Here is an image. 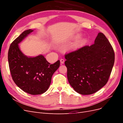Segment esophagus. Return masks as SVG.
Returning a JSON list of instances; mask_svg holds the SVG:
<instances>
[{
  "label": "esophagus",
  "instance_id": "1",
  "mask_svg": "<svg viewBox=\"0 0 123 123\" xmlns=\"http://www.w3.org/2000/svg\"><path fill=\"white\" fill-rule=\"evenodd\" d=\"M60 62H61V64H63L64 63V62H65V60L64 59H60Z\"/></svg>",
  "mask_w": 123,
  "mask_h": 123
}]
</instances>
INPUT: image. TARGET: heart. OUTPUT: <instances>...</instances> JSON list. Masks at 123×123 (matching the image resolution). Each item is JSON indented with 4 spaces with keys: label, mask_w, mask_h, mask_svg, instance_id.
Listing matches in <instances>:
<instances>
[{
    "label": "heart",
    "mask_w": 123,
    "mask_h": 123,
    "mask_svg": "<svg viewBox=\"0 0 123 123\" xmlns=\"http://www.w3.org/2000/svg\"><path fill=\"white\" fill-rule=\"evenodd\" d=\"M80 36V35L79 34H77L75 36V38H77V37H79ZM85 42V40L84 39H80V40L79 41H78L77 43H76L75 44V46L77 47V46H79L80 45V44H83Z\"/></svg>",
    "instance_id": "obj_1"
}]
</instances>
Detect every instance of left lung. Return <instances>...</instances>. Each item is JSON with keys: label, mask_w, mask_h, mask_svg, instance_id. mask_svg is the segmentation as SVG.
I'll use <instances>...</instances> for the list:
<instances>
[{"label": "left lung", "mask_w": 123, "mask_h": 123, "mask_svg": "<svg viewBox=\"0 0 123 123\" xmlns=\"http://www.w3.org/2000/svg\"><path fill=\"white\" fill-rule=\"evenodd\" d=\"M67 77L74 90L82 95L94 93L109 80L114 63V52L103 33L93 43L65 55Z\"/></svg>", "instance_id": "1"}]
</instances>
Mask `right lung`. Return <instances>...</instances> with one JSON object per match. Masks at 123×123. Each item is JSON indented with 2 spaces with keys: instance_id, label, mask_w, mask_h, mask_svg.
Here are the masks:
<instances>
[{
  "instance_id": "1",
  "label": "right lung",
  "mask_w": 123,
  "mask_h": 123,
  "mask_svg": "<svg viewBox=\"0 0 123 123\" xmlns=\"http://www.w3.org/2000/svg\"><path fill=\"white\" fill-rule=\"evenodd\" d=\"M33 31L31 29L25 31L11 44L8 62L11 76L17 86L29 94L38 95L49 88L60 61L50 64L43 55L31 57L23 53L18 44Z\"/></svg>"
}]
</instances>
